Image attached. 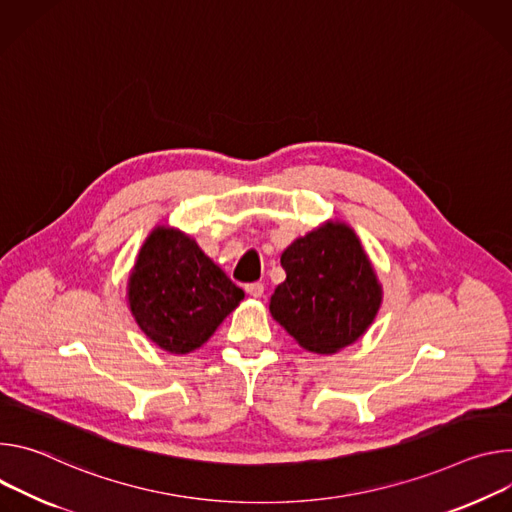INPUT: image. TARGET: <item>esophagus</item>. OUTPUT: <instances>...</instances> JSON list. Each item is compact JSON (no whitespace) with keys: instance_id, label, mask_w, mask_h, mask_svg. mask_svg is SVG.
<instances>
[{"instance_id":"esophagus-1","label":"esophagus","mask_w":512,"mask_h":512,"mask_svg":"<svg viewBox=\"0 0 512 512\" xmlns=\"http://www.w3.org/2000/svg\"><path fill=\"white\" fill-rule=\"evenodd\" d=\"M246 293L254 299H260L264 295V285L262 282H250V285H246Z\"/></svg>"}]
</instances>
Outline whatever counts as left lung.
I'll use <instances>...</instances> for the list:
<instances>
[{"label":"left lung","instance_id":"8db88e82","mask_svg":"<svg viewBox=\"0 0 512 512\" xmlns=\"http://www.w3.org/2000/svg\"><path fill=\"white\" fill-rule=\"evenodd\" d=\"M285 282L270 297V315L315 354H335L372 325L382 287L350 225L327 221L280 256Z\"/></svg>","mask_w":512,"mask_h":512}]
</instances>
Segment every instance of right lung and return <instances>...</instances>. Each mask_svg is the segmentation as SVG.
I'll return each mask as SVG.
<instances>
[{"label":"right lung","instance_id":"add662e5","mask_svg":"<svg viewBox=\"0 0 512 512\" xmlns=\"http://www.w3.org/2000/svg\"><path fill=\"white\" fill-rule=\"evenodd\" d=\"M244 291L203 254L193 238L158 225L128 278V305L144 335L170 354L201 348Z\"/></svg>","mask_w":512,"mask_h":512}]
</instances>
